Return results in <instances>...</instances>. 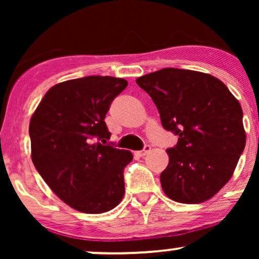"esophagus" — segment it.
I'll return each instance as SVG.
<instances>
[{
  "mask_svg": "<svg viewBox=\"0 0 259 259\" xmlns=\"http://www.w3.org/2000/svg\"><path fill=\"white\" fill-rule=\"evenodd\" d=\"M150 151H151V146H150V145H146L144 150L136 151L135 154H136V156H139V157H144V156H146V154L150 152Z\"/></svg>",
  "mask_w": 259,
  "mask_h": 259,
  "instance_id": "1",
  "label": "esophagus"
}]
</instances>
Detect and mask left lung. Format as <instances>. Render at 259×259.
I'll use <instances>...</instances> for the list:
<instances>
[{"mask_svg": "<svg viewBox=\"0 0 259 259\" xmlns=\"http://www.w3.org/2000/svg\"><path fill=\"white\" fill-rule=\"evenodd\" d=\"M162 125L179 136L160 174L164 194L180 203L212 198L233 177L246 144L242 108L223 81L196 70L164 68L136 79Z\"/></svg>", "mask_w": 259, "mask_h": 259, "instance_id": "left-lung-1", "label": "left lung"}]
</instances>
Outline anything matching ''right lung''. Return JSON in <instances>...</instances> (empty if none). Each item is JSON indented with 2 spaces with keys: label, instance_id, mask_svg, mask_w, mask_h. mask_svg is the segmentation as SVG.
I'll use <instances>...</instances> for the list:
<instances>
[{
  "label": "right lung",
  "instance_id": "right-lung-1",
  "mask_svg": "<svg viewBox=\"0 0 259 259\" xmlns=\"http://www.w3.org/2000/svg\"><path fill=\"white\" fill-rule=\"evenodd\" d=\"M126 86L125 79L100 75L59 82L46 92L30 119L35 168L79 212H108L125 192L123 173L133 154L107 144L111 133L105 117Z\"/></svg>",
  "mask_w": 259,
  "mask_h": 259
}]
</instances>
